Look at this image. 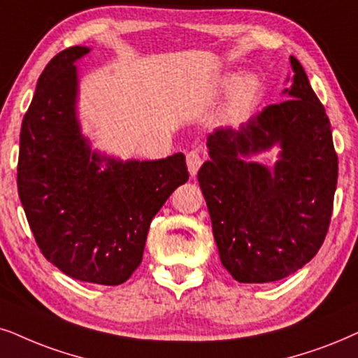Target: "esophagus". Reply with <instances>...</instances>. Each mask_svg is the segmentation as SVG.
<instances>
[{
	"label": "esophagus",
	"mask_w": 358,
	"mask_h": 358,
	"mask_svg": "<svg viewBox=\"0 0 358 358\" xmlns=\"http://www.w3.org/2000/svg\"><path fill=\"white\" fill-rule=\"evenodd\" d=\"M187 165H188L189 175H192V176L196 175L198 169H200V166H201V157H200V153H198L196 150L188 152V153H187Z\"/></svg>",
	"instance_id": "34e87169"
}]
</instances>
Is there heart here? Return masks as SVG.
<instances>
[{
    "instance_id": "b5f03b06",
    "label": "heart",
    "mask_w": 358,
    "mask_h": 358,
    "mask_svg": "<svg viewBox=\"0 0 358 358\" xmlns=\"http://www.w3.org/2000/svg\"><path fill=\"white\" fill-rule=\"evenodd\" d=\"M218 90L221 94L231 92L228 102V115L231 119H241L256 106L257 99L261 96L262 84L261 79L255 74L241 76L238 72H233L220 80Z\"/></svg>"
}]
</instances>
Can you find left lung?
<instances>
[{
  "label": "left lung",
  "instance_id": "1",
  "mask_svg": "<svg viewBox=\"0 0 358 358\" xmlns=\"http://www.w3.org/2000/svg\"><path fill=\"white\" fill-rule=\"evenodd\" d=\"M291 66L289 99L208 135L210 160L198 171L221 264L238 282L299 271L317 255L332 216L338 160L330 122L294 56ZM274 145L281 152L273 171L247 160Z\"/></svg>",
  "mask_w": 358,
  "mask_h": 358
}]
</instances>
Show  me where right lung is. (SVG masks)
I'll use <instances>...</instances> for the list:
<instances>
[{"label": "right lung", "instance_id": "obj_1", "mask_svg": "<svg viewBox=\"0 0 358 358\" xmlns=\"http://www.w3.org/2000/svg\"><path fill=\"white\" fill-rule=\"evenodd\" d=\"M89 51L64 49L39 76L21 125L17 193L49 262L84 282L119 286L142 262L153 216L189 175L183 153L122 162L90 150L74 64Z\"/></svg>", "mask_w": 358, "mask_h": 358}]
</instances>
